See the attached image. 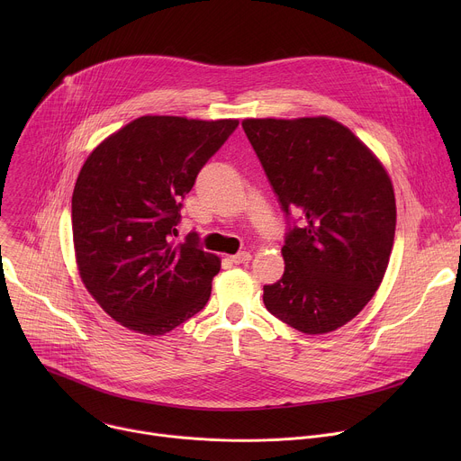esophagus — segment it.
I'll return each mask as SVG.
<instances>
[{
	"mask_svg": "<svg viewBox=\"0 0 461 461\" xmlns=\"http://www.w3.org/2000/svg\"><path fill=\"white\" fill-rule=\"evenodd\" d=\"M249 258H251V253H249V251H240V253L230 257V260L233 262V265H242V262H248Z\"/></svg>",
	"mask_w": 461,
	"mask_h": 461,
	"instance_id": "1",
	"label": "esophagus"
}]
</instances>
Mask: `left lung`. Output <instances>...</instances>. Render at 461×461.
<instances>
[{
    "instance_id": "8db88e82",
    "label": "left lung",
    "mask_w": 461,
    "mask_h": 461,
    "mask_svg": "<svg viewBox=\"0 0 461 461\" xmlns=\"http://www.w3.org/2000/svg\"><path fill=\"white\" fill-rule=\"evenodd\" d=\"M244 133L288 219L283 277L268 312L303 334L352 321L379 288L396 233V199L375 155L328 116L246 118Z\"/></svg>"
}]
</instances>
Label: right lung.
<instances>
[{"label":"right lung","instance_id":"obj_1","mask_svg":"<svg viewBox=\"0 0 461 461\" xmlns=\"http://www.w3.org/2000/svg\"><path fill=\"white\" fill-rule=\"evenodd\" d=\"M239 120L140 116L86 160L73 193L77 265L122 326L164 336L201 312L221 258L191 231L175 242L182 199Z\"/></svg>","mask_w":461,"mask_h":461}]
</instances>
